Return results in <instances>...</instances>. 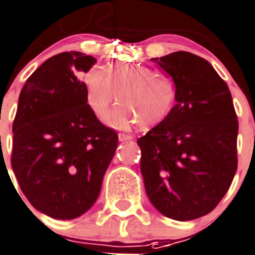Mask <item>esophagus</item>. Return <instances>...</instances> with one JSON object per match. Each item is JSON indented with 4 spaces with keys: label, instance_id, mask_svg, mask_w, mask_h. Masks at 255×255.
<instances>
[{
    "label": "esophagus",
    "instance_id": "esophagus-1",
    "mask_svg": "<svg viewBox=\"0 0 255 255\" xmlns=\"http://www.w3.org/2000/svg\"><path fill=\"white\" fill-rule=\"evenodd\" d=\"M118 139L121 140V142H126V140H131V139H133V137H131L130 134L120 133V134H118Z\"/></svg>",
    "mask_w": 255,
    "mask_h": 255
}]
</instances>
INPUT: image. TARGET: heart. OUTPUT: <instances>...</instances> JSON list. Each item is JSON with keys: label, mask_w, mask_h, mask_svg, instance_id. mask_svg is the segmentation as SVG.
<instances>
[{"label": "heart", "mask_w": 255, "mask_h": 255, "mask_svg": "<svg viewBox=\"0 0 255 255\" xmlns=\"http://www.w3.org/2000/svg\"><path fill=\"white\" fill-rule=\"evenodd\" d=\"M87 103L95 116L104 120L109 107L121 103L111 115L108 124L113 128L155 126L168 116L175 101V84L171 77L140 64L93 66L83 76Z\"/></svg>", "instance_id": "b5f03b06"}]
</instances>
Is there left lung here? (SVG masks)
I'll list each match as a JSON object with an SVG mask.
<instances>
[{"label":"left lung","mask_w":255,"mask_h":255,"mask_svg":"<svg viewBox=\"0 0 255 255\" xmlns=\"http://www.w3.org/2000/svg\"><path fill=\"white\" fill-rule=\"evenodd\" d=\"M172 77L176 104L140 137V172L163 216L199 219L216 208L237 171L238 121L231 91L211 63L185 51L151 59Z\"/></svg>","instance_id":"1"}]
</instances>
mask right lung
<instances>
[{
	"label": "right lung",
	"instance_id": "add662e5",
	"mask_svg": "<svg viewBox=\"0 0 255 255\" xmlns=\"http://www.w3.org/2000/svg\"><path fill=\"white\" fill-rule=\"evenodd\" d=\"M95 63L77 51L55 55L18 99L11 167L30 204L52 219H76L95 204L117 148V133L97 120L77 79Z\"/></svg>",
	"mask_w": 255,
	"mask_h": 255
}]
</instances>
